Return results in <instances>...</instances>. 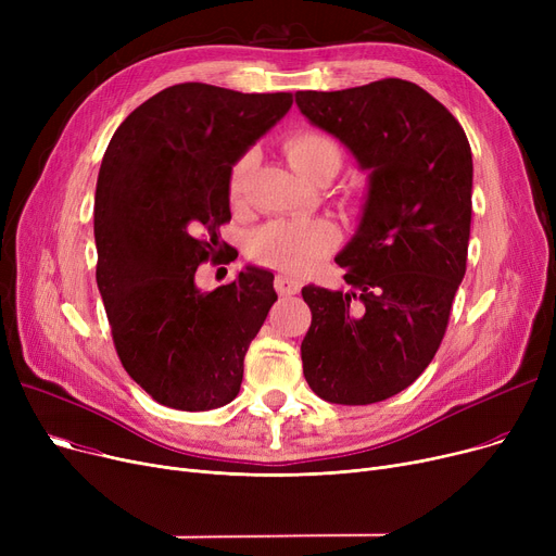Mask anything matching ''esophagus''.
Here are the masks:
<instances>
[{
  "label": "esophagus",
  "mask_w": 556,
  "mask_h": 556,
  "mask_svg": "<svg viewBox=\"0 0 556 556\" xmlns=\"http://www.w3.org/2000/svg\"><path fill=\"white\" fill-rule=\"evenodd\" d=\"M275 288H277V293H279L281 298H290V295H298L302 286H300L298 279H290V277H286V275H277Z\"/></svg>",
  "instance_id": "34e87169"
}]
</instances>
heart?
I'll return each instance as SVG.
<instances>
[{
	"mask_svg": "<svg viewBox=\"0 0 556 556\" xmlns=\"http://www.w3.org/2000/svg\"><path fill=\"white\" fill-rule=\"evenodd\" d=\"M288 164L306 182H327L342 166L340 143L323 130L302 128L283 141ZM252 153H245L231 166L229 195L237 202L243 195ZM338 245V231L327 220H273L256 229L248 252L261 263L281 275L300 277L325 261Z\"/></svg>",
	"mask_w": 556,
	"mask_h": 556,
	"instance_id": "heart-1",
	"label": "heart"
}]
</instances>
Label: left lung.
Masks as SVG:
<instances>
[{
    "mask_svg": "<svg viewBox=\"0 0 556 556\" xmlns=\"http://www.w3.org/2000/svg\"><path fill=\"white\" fill-rule=\"evenodd\" d=\"M306 119L369 170L356 237L336 263L346 290L304 286L311 390L367 405L413 386L440 349L471 233V146L424 87L383 78L340 92H298Z\"/></svg>",
    "mask_w": 556,
    "mask_h": 556,
    "instance_id": "obj_1",
    "label": "left lung"
}]
</instances>
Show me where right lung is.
I'll list each match as a JSON object with an SVG mask.
<instances>
[{"label": "right lung", "instance_id": "right-lung-1", "mask_svg": "<svg viewBox=\"0 0 556 556\" xmlns=\"http://www.w3.org/2000/svg\"><path fill=\"white\" fill-rule=\"evenodd\" d=\"M290 105V92L180 83L132 110L108 143L97 283L116 356L166 407L212 410L241 390L248 346L277 302L275 275L248 266L212 293L193 279L200 263L239 256L218 231L231 218V166Z\"/></svg>", "mask_w": 556, "mask_h": 556}]
</instances>
